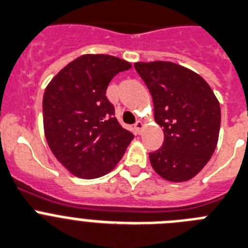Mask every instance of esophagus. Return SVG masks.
I'll use <instances>...</instances> for the list:
<instances>
[{
  "mask_svg": "<svg viewBox=\"0 0 248 248\" xmlns=\"http://www.w3.org/2000/svg\"><path fill=\"white\" fill-rule=\"evenodd\" d=\"M143 127H144V124H143V122H142V121H137L135 124V128H136V131H137V133L142 132Z\"/></svg>",
  "mask_w": 248,
  "mask_h": 248,
  "instance_id": "34e87169",
  "label": "esophagus"
}]
</instances>
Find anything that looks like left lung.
<instances>
[{"mask_svg": "<svg viewBox=\"0 0 248 248\" xmlns=\"http://www.w3.org/2000/svg\"><path fill=\"white\" fill-rule=\"evenodd\" d=\"M153 99L155 120L164 142L149 153L160 177L186 182L199 173L213 155L218 140L221 110L206 81L189 69L170 62L135 63Z\"/></svg>", "mask_w": 248, "mask_h": 248, "instance_id": "8db88e82", "label": "left lung"}]
</instances>
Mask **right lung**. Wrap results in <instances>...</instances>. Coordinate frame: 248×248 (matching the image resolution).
I'll list each match as a JSON object with an SVG mask.
<instances>
[{"instance_id": "obj_1", "label": "right lung", "mask_w": 248, "mask_h": 248, "mask_svg": "<svg viewBox=\"0 0 248 248\" xmlns=\"http://www.w3.org/2000/svg\"><path fill=\"white\" fill-rule=\"evenodd\" d=\"M131 69L106 54L77 58L49 82L43 96L44 133L49 148L70 173L99 178L112 170L135 136L115 117L106 89Z\"/></svg>"}]
</instances>
